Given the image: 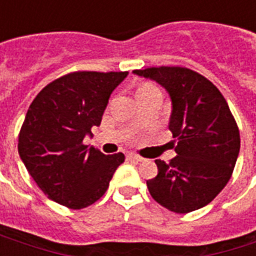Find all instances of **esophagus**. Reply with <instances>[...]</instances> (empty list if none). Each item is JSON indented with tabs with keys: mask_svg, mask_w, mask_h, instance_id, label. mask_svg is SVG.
<instances>
[{
	"mask_svg": "<svg viewBox=\"0 0 256 256\" xmlns=\"http://www.w3.org/2000/svg\"><path fill=\"white\" fill-rule=\"evenodd\" d=\"M128 159H130V160H134V162H142V160H144V158H141V156L136 155V154H130V155H128Z\"/></svg>",
	"mask_w": 256,
	"mask_h": 256,
	"instance_id": "obj_1",
	"label": "esophagus"
}]
</instances>
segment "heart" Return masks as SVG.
I'll return each instance as SVG.
<instances>
[{
  "mask_svg": "<svg viewBox=\"0 0 256 256\" xmlns=\"http://www.w3.org/2000/svg\"><path fill=\"white\" fill-rule=\"evenodd\" d=\"M152 88H156V86H155V84H144L142 86H140L138 92H144V90L152 89Z\"/></svg>",
  "mask_w": 256,
  "mask_h": 256,
  "instance_id": "obj_1",
  "label": "heart"
}]
</instances>
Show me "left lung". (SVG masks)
<instances>
[{
	"mask_svg": "<svg viewBox=\"0 0 256 256\" xmlns=\"http://www.w3.org/2000/svg\"><path fill=\"white\" fill-rule=\"evenodd\" d=\"M168 92V128L177 156L160 159L158 176L146 181L152 198L178 214L211 203L230 180L240 150V132L218 88L202 74L178 66L134 70Z\"/></svg>",
	"mask_w": 256,
	"mask_h": 256,
	"instance_id": "8db88e82",
	"label": "left lung"
}]
</instances>
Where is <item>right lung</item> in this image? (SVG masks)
<instances>
[{
	"label": "right lung",
	"mask_w": 256,
	"mask_h": 256,
	"mask_svg": "<svg viewBox=\"0 0 256 256\" xmlns=\"http://www.w3.org/2000/svg\"><path fill=\"white\" fill-rule=\"evenodd\" d=\"M128 71H75L48 84L31 102L19 133V155L48 198L68 208L97 202L114 172L124 162L122 152L104 155L84 144L98 126L108 98Z\"/></svg>",
	"instance_id": "add662e5"
}]
</instances>
